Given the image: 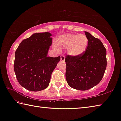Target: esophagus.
Instances as JSON below:
<instances>
[{
  "instance_id": "1",
  "label": "esophagus",
  "mask_w": 121,
  "mask_h": 121,
  "mask_svg": "<svg viewBox=\"0 0 121 121\" xmlns=\"http://www.w3.org/2000/svg\"><path fill=\"white\" fill-rule=\"evenodd\" d=\"M65 56L64 55H61L60 56V60L62 61H65Z\"/></svg>"
}]
</instances>
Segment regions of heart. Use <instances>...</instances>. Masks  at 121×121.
I'll return each instance as SVG.
<instances>
[{
  "mask_svg": "<svg viewBox=\"0 0 121 121\" xmlns=\"http://www.w3.org/2000/svg\"><path fill=\"white\" fill-rule=\"evenodd\" d=\"M87 37L83 34L66 33L58 36L56 41L54 48L67 49L69 55L73 57H77L85 52L88 46Z\"/></svg>",
  "mask_w": 121,
  "mask_h": 121,
  "instance_id": "heart-1",
  "label": "heart"
}]
</instances>
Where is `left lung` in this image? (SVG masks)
Instances as JSON below:
<instances>
[{"instance_id": "8db88e82", "label": "left lung", "mask_w": 121, "mask_h": 121, "mask_svg": "<svg viewBox=\"0 0 121 121\" xmlns=\"http://www.w3.org/2000/svg\"><path fill=\"white\" fill-rule=\"evenodd\" d=\"M89 41L85 52L77 57L66 56V79L70 87L87 90L102 80L107 68V51L102 42L87 32Z\"/></svg>"}]
</instances>
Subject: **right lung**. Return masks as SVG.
I'll return each mask as SVG.
<instances>
[{
	"mask_svg": "<svg viewBox=\"0 0 121 121\" xmlns=\"http://www.w3.org/2000/svg\"><path fill=\"white\" fill-rule=\"evenodd\" d=\"M51 35L49 32L34 33L22 41L16 51L14 72L19 83L27 90L39 91L48 87L60 60V56H48Z\"/></svg>",
	"mask_w": 121,
	"mask_h": 121,
	"instance_id": "add662e5",
	"label": "right lung"
}]
</instances>
